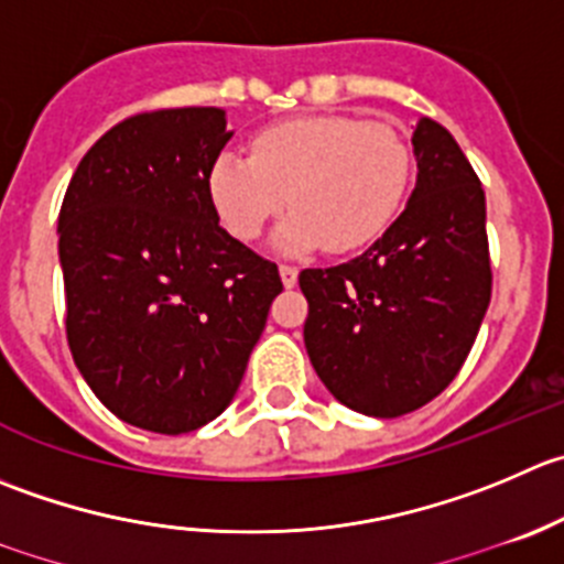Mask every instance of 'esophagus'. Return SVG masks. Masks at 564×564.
<instances>
[{"label": "esophagus", "mask_w": 564, "mask_h": 564, "mask_svg": "<svg viewBox=\"0 0 564 564\" xmlns=\"http://www.w3.org/2000/svg\"><path fill=\"white\" fill-rule=\"evenodd\" d=\"M281 281H283V286L292 289L294 283H297V267L281 264Z\"/></svg>", "instance_id": "34e87169"}]
</instances>
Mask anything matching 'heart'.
<instances>
[{
  "mask_svg": "<svg viewBox=\"0 0 564 564\" xmlns=\"http://www.w3.org/2000/svg\"><path fill=\"white\" fill-rule=\"evenodd\" d=\"M410 156L399 129L352 115H305L267 126L250 156L220 154L209 171V198L223 226L242 242L292 206L275 231L283 253L364 248L397 217L410 184Z\"/></svg>",
  "mask_w": 564,
  "mask_h": 564,
  "instance_id": "b5f03b06",
  "label": "heart"
}]
</instances>
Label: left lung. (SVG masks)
Listing matches in <instances>:
<instances>
[{
	"mask_svg": "<svg viewBox=\"0 0 564 564\" xmlns=\"http://www.w3.org/2000/svg\"><path fill=\"white\" fill-rule=\"evenodd\" d=\"M402 215L347 264L300 272L303 338L327 391L375 419L419 410L457 377L490 303L485 193L455 137L419 118Z\"/></svg>",
	"mask_w": 564,
	"mask_h": 564,
	"instance_id": "obj_1",
	"label": "left lung"
}]
</instances>
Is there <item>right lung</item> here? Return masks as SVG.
Masks as SVG:
<instances>
[{"instance_id": "add662e5", "label": "right lung", "mask_w": 564, "mask_h": 564, "mask_svg": "<svg viewBox=\"0 0 564 564\" xmlns=\"http://www.w3.org/2000/svg\"><path fill=\"white\" fill-rule=\"evenodd\" d=\"M226 109L120 120L59 206L65 333L90 391L131 427L182 435L231 404L281 294L278 267L220 226L209 171Z\"/></svg>"}]
</instances>
